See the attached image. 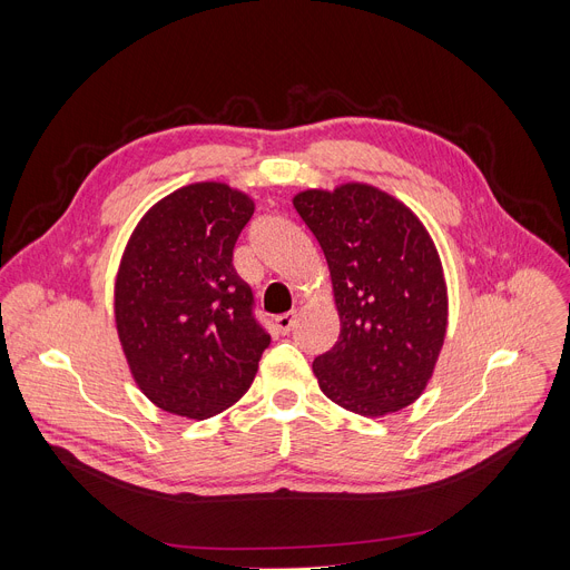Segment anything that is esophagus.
Segmentation results:
<instances>
[{
	"instance_id": "obj_1",
	"label": "esophagus",
	"mask_w": 570,
	"mask_h": 570,
	"mask_svg": "<svg viewBox=\"0 0 570 570\" xmlns=\"http://www.w3.org/2000/svg\"><path fill=\"white\" fill-rule=\"evenodd\" d=\"M293 325H295V312H286L275 318V331L279 335H288L293 331Z\"/></svg>"
}]
</instances>
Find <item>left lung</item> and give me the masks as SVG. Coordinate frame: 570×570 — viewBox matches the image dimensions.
I'll use <instances>...</instances> for the list:
<instances>
[{"label": "left lung", "instance_id": "left-lung-1", "mask_svg": "<svg viewBox=\"0 0 570 570\" xmlns=\"http://www.w3.org/2000/svg\"><path fill=\"white\" fill-rule=\"evenodd\" d=\"M293 207L325 254L340 312V340L314 361L323 395L367 417L413 404L448 325L430 233L404 203L361 183L307 189Z\"/></svg>", "mask_w": 570, "mask_h": 570}]
</instances>
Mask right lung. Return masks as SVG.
Masks as SVG:
<instances>
[{
  "label": "right lung",
  "instance_id": "add662e5",
  "mask_svg": "<svg viewBox=\"0 0 570 570\" xmlns=\"http://www.w3.org/2000/svg\"><path fill=\"white\" fill-rule=\"evenodd\" d=\"M254 200L222 183L161 198L136 226L115 282V323L129 370L159 409L217 415L243 397L269 335L233 247Z\"/></svg>",
  "mask_w": 570,
  "mask_h": 570
}]
</instances>
